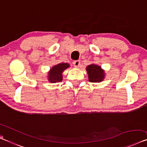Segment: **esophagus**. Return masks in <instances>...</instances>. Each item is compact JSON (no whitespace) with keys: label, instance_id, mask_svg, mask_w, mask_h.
<instances>
[{"label":"esophagus","instance_id":"1","mask_svg":"<svg viewBox=\"0 0 147 147\" xmlns=\"http://www.w3.org/2000/svg\"><path fill=\"white\" fill-rule=\"evenodd\" d=\"M73 65L75 67H78L80 66V62L79 60H76V61H73Z\"/></svg>","mask_w":147,"mask_h":147}]
</instances>
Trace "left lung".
I'll list each match as a JSON object with an SVG mask.
<instances>
[{
  "label": "left lung",
  "mask_w": 147,
  "mask_h": 147,
  "mask_svg": "<svg viewBox=\"0 0 147 147\" xmlns=\"http://www.w3.org/2000/svg\"><path fill=\"white\" fill-rule=\"evenodd\" d=\"M86 71L90 82H101L104 79V72L101 69V67L96 65H90L87 67Z\"/></svg>",
  "instance_id": "obj_1"
}]
</instances>
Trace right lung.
Returning <instances> with one entry per match:
<instances>
[{
	"mask_svg": "<svg viewBox=\"0 0 147 147\" xmlns=\"http://www.w3.org/2000/svg\"><path fill=\"white\" fill-rule=\"evenodd\" d=\"M68 67H69L68 63H60L54 66L49 73V82L52 83L61 82L63 80L62 73Z\"/></svg>",
	"mask_w": 147,
	"mask_h": 147,
	"instance_id": "right-lung-1",
	"label": "right lung"
}]
</instances>
